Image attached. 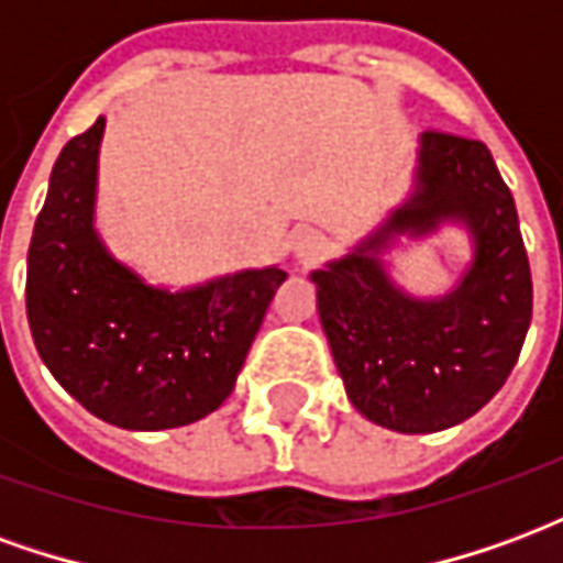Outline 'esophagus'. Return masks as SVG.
Listing matches in <instances>:
<instances>
[{"label": "esophagus", "mask_w": 563, "mask_h": 563, "mask_svg": "<svg viewBox=\"0 0 563 563\" xmlns=\"http://www.w3.org/2000/svg\"><path fill=\"white\" fill-rule=\"evenodd\" d=\"M292 253L298 262H317L329 253V241H325V234L317 232V229H301V232L292 238Z\"/></svg>", "instance_id": "1"}]
</instances>
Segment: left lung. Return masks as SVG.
<instances>
[{
	"mask_svg": "<svg viewBox=\"0 0 563 563\" xmlns=\"http://www.w3.org/2000/svg\"><path fill=\"white\" fill-rule=\"evenodd\" d=\"M461 224L474 256L446 296L419 299L382 258L401 236ZM346 398L374 424L431 434L471 419L516 367L531 325V265L512 192L483 141L424 132L410 196L346 256L310 274Z\"/></svg>",
	"mask_w": 563,
	"mask_h": 563,
	"instance_id": "8db88e82",
	"label": "left lung"
}]
</instances>
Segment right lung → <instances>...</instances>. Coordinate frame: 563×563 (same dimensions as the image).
<instances>
[{"label": "right lung", "instance_id": "right-lung-1", "mask_svg": "<svg viewBox=\"0 0 563 563\" xmlns=\"http://www.w3.org/2000/svg\"><path fill=\"white\" fill-rule=\"evenodd\" d=\"M104 117L59 153L26 258V317L56 383L102 422L162 431L213 413L234 389L277 265L186 289L153 286L96 229Z\"/></svg>", "mask_w": 563, "mask_h": 563}]
</instances>
